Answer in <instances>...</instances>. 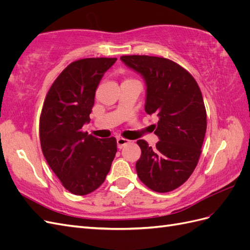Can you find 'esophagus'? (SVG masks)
Instances as JSON below:
<instances>
[{
    "instance_id": "34e87169",
    "label": "esophagus",
    "mask_w": 250,
    "mask_h": 250,
    "mask_svg": "<svg viewBox=\"0 0 250 250\" xmlns=\"http://www.w3.org/2000/svg\"><path fill=\"white\" fill-rule=\"evenodd\" d=\"M129 143H130L129 140L124 139V138H118L117 139V145H118L119 149H122L124 146L128 145V144H129Z\"/></svg>"
}]
</instances>
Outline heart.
<instances>
[{"label":"heart","instance_id":"obj_1","mask_svg":"<svg viewBox=\"0 0 250 250\" xmlns=\"http://www.w3.org/2000/svg\"><path fill=\"white\" fill-rule=\"evenodd\" d=\"M126 81H127V80H126Z\"/></svg>","mask_w":250,"mask_h":250}]
</instances>
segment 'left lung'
Returning a JSON list of instances; mask_svg holds the SVG:
<instances>
[{
  "instance_id": "left-lung-1",
  "label": "left lung",
  "mask_w": 250,
  "mask_h": 250,
  "mask_svg": "<svg viewBox=\"0 0 250 250\" xmlns=\"http://www.w3.org/2000/svg\"><path fill=\"white\" fill-rule=\"evenodd\" d=\"M121 60L146 82L145 111L158 117L152 148L144 140L135 164L142 183L152 191L167 193L188 179L198 164L207 131V111L201 90L192 75L170 59L125 55Z\"/></svg>"
}]
</instances>
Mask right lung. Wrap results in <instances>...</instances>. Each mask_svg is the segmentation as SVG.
Returning a JSON list of instances; mask_svg holds the SVG:
<instances>
[{"mask_svg": "<svg viewBox=\"0 0 250 250\" xmlns=\"http://www.w3.org/2000/svg\"><path fill=\"white\" fill-rule=\"evenodd\" d=\"M117 58H84L70 63L53 82L40 119L41 146L52 171L67 191L87 195L108 174L117 140L82 131L88 123L95 93Z\"/></svg>", "mask_w": 250, "mask_h": 250, "instance_id": "add662e5", "label": "right lung"}]
</instances>
